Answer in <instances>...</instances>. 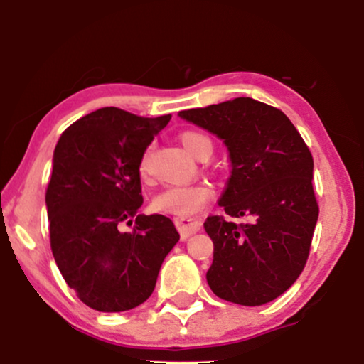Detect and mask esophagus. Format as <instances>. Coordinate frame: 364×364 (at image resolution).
Segmentation results:
<instances>
[{"label": "esophagus", "instance_id": "1", "mask_svg": "<svg viewBox=\"0 0 364 364\" xmlns=\"http://www.w3.org/2000/svg\"><path fill=\"white\" fill-rule=\"evenodd\" d=\"M174 224H176L181 237L191 236L193 232L200 231V228H202V223H200L198 219H193V217H176V219H174Z\"/></svg>", "mask_w": 364, "mask_h": 364}]
</instances>
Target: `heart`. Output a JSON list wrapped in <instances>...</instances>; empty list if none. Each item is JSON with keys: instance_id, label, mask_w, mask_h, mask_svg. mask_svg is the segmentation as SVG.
<instances>
[{"instance_id": "1", "label": "heart", "mask_w": 364, "mask_h": 364, "mask_svg": "<svg viewBox=\"0 0 364 364\" xmlns=\"http://www.w3.org/2000/svg\"><path fill=\"white\" fill-rule=\"evenodd\" d=\"M179 141L190 156L198 159L205 150H212L208 136L198 132H185L179 135ZM141 176L150 173V157L145 154L140 161ZM214 196V190L207 183H196L186 186H168L152 198V208L161 214L176 217H190L198 214Z\"/></svg>"}]
</instances>
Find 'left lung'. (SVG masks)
Listing matches in <instances>:
<instances>
[{"label": "left lung", "instance_id": "8db88e82", "mask_svg": "<svg viewBox=\"0 0 364 364\" xmlns=\"http://www.w3.org/2000/svg\"><path fill=\"white\" fill-rule=\"evenodd\" d=\"M178 116L224 141L231 176L219 205L250 219L235 224L210 215L203 223L214 243L208 286L243 306L274 301L303 272L318 220L310 149L281 109L252 97Z\"/></svg>", "mask_w": 364, "mask_h": 364}]
</instances>
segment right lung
I'll return each instance as SVG.
<instances>
[{"label":"right lung","mask_w":364,"mask_h":364,"mask_svg":"<svg viewBox=\"0 0 364 364\" xmlns=\"http://www.w3.org/2000/svg\"><path fill=\"white\" fill-rule=\"evenodd\" d=\"M171 114L141 118L118 107L75 121L63 132L46 191L53 257L87 306L127 311L147 301L179 235L169 217L139 214L140 161ZM132 233H121V222Z\"/></svg>","instance_id":"obj_1"}]
</instances>
